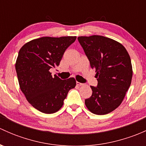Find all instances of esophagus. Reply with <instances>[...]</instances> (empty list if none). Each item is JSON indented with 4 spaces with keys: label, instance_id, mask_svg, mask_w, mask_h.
<instances>
[{
    "label": "esophagus",
    "instance_id": "obj_1",
    "mask_svg": "<svg viewBox=\"0 0 146 146\" xmlns=\"http://www.w3.org/2000/svg\"><path fill=\"white\" fill-rule=\"evenodd\" d=\"M76 84H77L78 86H82V85H83V83H81V82H76Z\"/></svg>",
    "mask_w": 146,
    "mask_h": 146
}]
</instances>
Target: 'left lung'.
<instances>
[{
	"mask_svg": "<svg viewBox=\"0 0 146 146\" xmlns=\"http://www.w3.org/2000/svg\"><path fill=\"white\" fill-rule=\"evenodd\" d=\"M90 67L96 72L98 86H90L92 96L85 100L92 113L111 112L123 101L133 75L129 54L121 44L100 35L78 37Z\"/></svg>",
	"mask_w": 146,
	"mask_h": 146,
	"instance_id": "obj_1",
	"label": "left lung"
}]
</instances>
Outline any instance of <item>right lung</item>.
I'll return each instance as SVG.
<instances>
[{"label":"right lung","mask_w":146,"mask_h":146,"mask_svg":"<svg viewBox=\"0 0 146 146\" xmlns=\"http://www.w3.org/2000/svg\"><path fill=\"white\" fill-rule=\"evenodd\" d=\"M76 36L33 39L23 46L15 64L19 85L29 104L45 114L58 111L70 90L76 87L74 78L61 80L50 69L58 66L66 48Z\"/></svg>","instance_id":"add662e5"}]
</instances>
